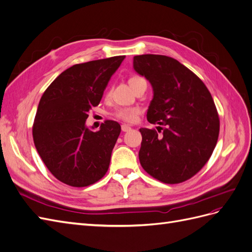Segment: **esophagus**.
<instances>
[{
  "mask_svg": "<svg viewBox=\"0 0 252 252\" xmlns=\"http://www.w3.org/2000/svg\"><path fill=\"white\" fill-rule=\"evenodd\" d=\"M131 130V127H129L128 125H126V124H123L122 125V131H124V132H128V131H130Z\"/></svg>",
  "mask_w": 252,
  "mask_h": 252,
  "instance_id": "1",
  "label": "esophagus"
}]
</instances>
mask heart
<instances>
[{
  "label": "heart",
  "instance_id": "1",
  "mask_svg": "<svg viewBox=\"0 0 252 252\" xmlns=\"http://www.w3.org/2000/svg\"><path fill=\"white\" fill-rule=\"evenodd\" d=\"M141 80H144L140 77H132L129 80V84L132 86L134 83L139 82ZM140 114V108L138 107H130V108H121L116 112V117L122 121L126 122V123H133V122L138 119V116Z\"/></svg>",
  "mask_w": 252,
  "mask_h": 252
}]
</instances>
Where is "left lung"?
<instances>
[{
  "instance_id": "obj_1",
  "label": "left lung",
  "mask_w": 252,
  "mask_h": 252,
  "mask_svg": "<svg viewBox=\"0 0 252 252\" xmlns=\"http://www.w3.org/2000/svg\"><path fill=\"white\" fill-rule=\"evenodd\" d=\"M133 69L151 84L147 120L161 132L140 129L142 167L166 184L192 178L208 162L219 138V114L209 90L170 57L135 56Z\"/></svg>"
}]
</instances>
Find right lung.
I'll return each mask as SVG.
<instances>
[{
    "label": "right lung",
    "mask_w": 252,
    "mask_h": 252,
    "mask_svg": "<svg viewBox=\"0 0 252 252\" xmlns=\"http://www.w3.org/2000/svg\"><path fill=\"white\" fill-rule=\"evenodd\" d=\"M124 59L118 56L75 64L41 97L32 127L34 146L48 170L64 184L89 186L108 170L121 126L107 120L94 131L86 120Z\"/></svg>",
    "instance_id": "add662e5"
}]
</instances>
